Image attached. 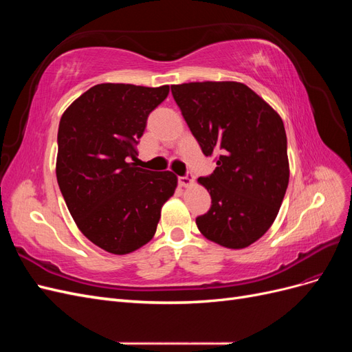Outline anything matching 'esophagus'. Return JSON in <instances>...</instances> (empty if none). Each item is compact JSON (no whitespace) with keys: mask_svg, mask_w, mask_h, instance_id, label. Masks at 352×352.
<instances>
[{"mask_svg":"<svg viewBox=\"0 0 352 352\" xmlns=\"http://www.w3.org/2000/svg\"><path fill=\"white\" fill-rule=\"evenodd\" d=\"M177 182H179L180 186H189V185H192V182H194L192 173H186L185 176H179V177H177Z\"/></svg>","mask_w":352,"mask_h":352,"instance_id":"esophagus-1","label":"esophagus"}]
</instances>
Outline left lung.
Here are the masks:
<instances>
[{"label":"left lung","mask_w":352,"mask_h":352,"mask_svg":"<svg viewBox=\"0 0 352 352\" xmlns=\"http://www.w3.org/2000/svg\"><path fill=\"white\" fill-rule=\"evenodd\" d=\"M172 95L206 157L217 167L198 179L211 207L197 217L207 239L239 250L260 239L278 216L289 182L280 116L238 82L173 85Z\"/></svg>","instance_id":"8db88e82"}]
</instances>
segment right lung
I'll use <instances>...</instances> for the list:
<instances>
[{"instance_id":"add662e5","label":"right lung","mask_w":352,"mask_h":352,"mask_svg":"<svg viewBox=\"0 0 352 352\" xmlns=\"http://www.w3.org/2000/svg\"><path fill=\"white\" fill-rule=\"evenodd\" d=\"M167 95L168 85L101 83L61 116L56 168L61 195L83 235L107 252L127 254L150 241L163 204L175 194L172 172L131 163L148 116Z\"/></svg>"}]
</instances>
